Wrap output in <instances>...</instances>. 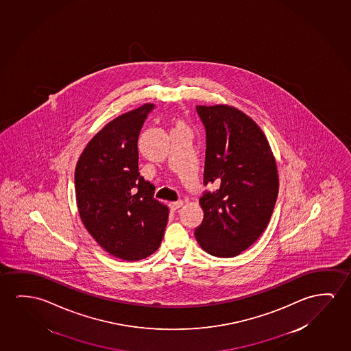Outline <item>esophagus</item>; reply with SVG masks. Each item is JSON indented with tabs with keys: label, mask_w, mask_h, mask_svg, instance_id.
Here are the masks:
<instances>
[{
	"label": "esophagus",
	"mask_w": 351,
	"mask_h": 351,
	"mask_svg": "<svg viewBox=\"0 0 351 351\" xmlns=\"http://www.w3.org/2000/svg\"><path fill=\"white\" fill-rule=\"evenodd\" d=\"M182 205V202H181V200H178V202H173V203L169 204V208H170V210H171V211H176V210H178V208H181Z\"/></svg>",
	"instance_id": "1"
}]
</instances>
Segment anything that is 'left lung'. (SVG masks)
Here are the masks:
<instances>
[{
	"label": "left lung",
	"instance_id": "8db88e82",
	"mask_svg": "<svg viewBox=\"0 0 351 351\" xmlns=\"http://www.w3.org/2000/svg\"><path fill=\"white\" fill-rule=\"evenodd\" d=\"M206 132L203 222L194 230L204 251L234 257L250 247L269 223L279 178L263 132L244 112L227 105L197 106Z\"/></svg>",
	"mask_w": 351,
	"mask_h": 351
}]
</instances>
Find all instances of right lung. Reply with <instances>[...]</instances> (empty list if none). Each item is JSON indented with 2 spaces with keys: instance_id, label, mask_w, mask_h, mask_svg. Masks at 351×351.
I'll list each match as a JSON object with an SVG mask.
<instances>
[{
  "instance_id": "right-lung-1",
  "label": "right lung",
  "mask_w": 351,
  "mask_h": 351,
  "mask_svg": "<svg viewBox=\"0 0 351 351\" xmlns=\"http://www.w3.org/2000/svg\"><path fill=\"white\" fill-rule=\"evenodd\" d=\"M153 104L106 124L86 145L75 171L82 222L108 254L138 261L162 243L169 208L153 198L154 186L138 173L137 140Z\"/></svg>"
}]
</instances>
